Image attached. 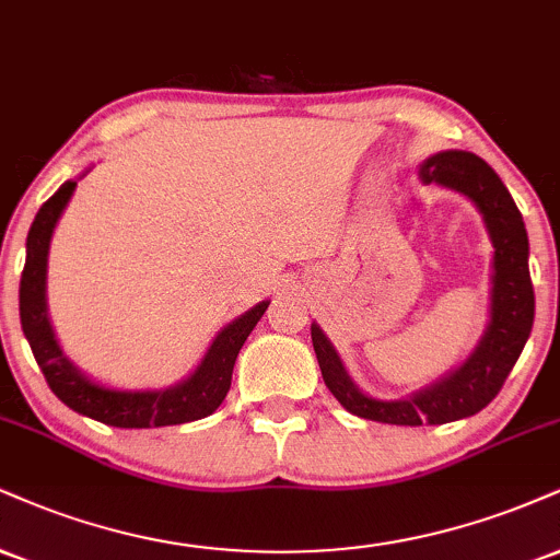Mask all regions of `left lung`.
Listing matches in <instances>:
<instances>
[{
  "instance_id": "left-lung-1",
  "label": "left lung",
  "mask_w": 560,
  "mask_h": 560,
  "mask_svg": "<svg viewBox=\"0 0 560 560\" xmlns=\"http://www.w3.org/2000/svg\"><path fill=\"white\" fill-rule=\"evenodd\" d=\"M420 179L462 192L482 213L493 242V276H490V320L475 352L428 388L407 399H375L357 388L352 375L318 323L310 326L313 349L323 381L347 412L386 425L417 428L464 420L495 399L511 368L527 345L535 320V292L529 279V240L524 219L501 177L480 156L469 151H443L422 161Z\"/></svg>"
}]
</instances>
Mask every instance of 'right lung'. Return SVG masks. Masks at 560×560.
<instances>
[{
  "label": "right lung",
  "mask_w": 560,
  "mask_h": 560,
  "mask_svg": "<svg viewBox=\"0 0 560 560\" xmlns=\"http://www.w3.org/2000/svg\"><path fill=\"white\" fill-rule=\"evenodd\" d=\"M75 187L78 179H67L38 208L28 242H25V268L20 276V323H23L25 339H28L33 357H36L54 396L65 401L72 412L112 428L182 425V422L203 420L213 415L232 386L234 360H237L242 345L247 341L255 323L262 318L266 307L271 305V300L258 302L245 315L221 328L200 365L185 381L174 383L170 388L125 390L88 378L59 347L49 320V305H46V266H49L51 234Z\"/></svg>",
  "instance_id": "obj_1"
}]
</instances>
